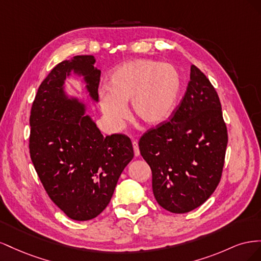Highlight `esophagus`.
Instances as JSON below:
<instances>
[{"instance_id":"34e87169","label":"esophagus","mask_w":261,"mask_h":261,"mask_svg":"<svg viewBox=\"0 0 261 261\" xmlns=\"http://www.w3.org/2000/svg\"><path fill=\"white\" fill-rule=\"evenodd\" d=\"M133 148H134V153H135L136 156H138L140 154V151H139V147H138L137 141H135V140L133 141Z\"/></svg>"}]
</instances>
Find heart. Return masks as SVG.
<instances>
[{
	"instance_id": "b5f03b06",
	"label": "heart",
	"mask_w": 261,
	"mask_h": 261,
	"mask_svg": "<svg viewBox=\"0 0 261 261\" xmlns=\"http://www.w3.org/2000/svg\"><path fill=\"white\" fill-rule=\"evenodd\" d=\"M180 90V75L169 63L138 59L116 67L109 86L99 90L102 111L114 126H121L128 115L126 103L147 125L167 121Z\"/></svg>"
}]
</instances>
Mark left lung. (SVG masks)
Instances as JSON below:
<instances>
[{
    "instance_id": "left-lung-1",
    "label": "left lung",
    "mask_w": 261,
    "mask_h": 261,
    "mask_svg": "<svg viewBox=\"0 0 261 261\" xmlns=\"http://www.w3.org/2000/svg\"><path fill=\"white\" fill-rule=\"evenodd\" d=\"M139 139L152 172L154 198L173 213H186L206 201L222 175L227 129L218 93L195 65L184 97L169 117Z\"/></svg>"
}]
</instances>
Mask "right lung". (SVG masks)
Returning <instances> with one entry per match:
<instances>
[{
	"label": "right lung",
	"mask_w": 261,
	"mask_h": 261,
	"mask_svg": "<svg viewBox=\"0 0 261 261\" xmlns=\"http://www.w3.org/2000/svg\"><path fill=\"white\" fill-rule=\"evenodd\" d=\"M92 55H76L55 66L39 86L30 112L29 152L51 200L76 221L96 218L112 198L118 177L134 156L123 134L103 136L85 105L69 99L64 81L83 75L92 100L98 101L100 69Z\"/></svg>",
	"instance_id": "obj_1"
}]
</instances>
